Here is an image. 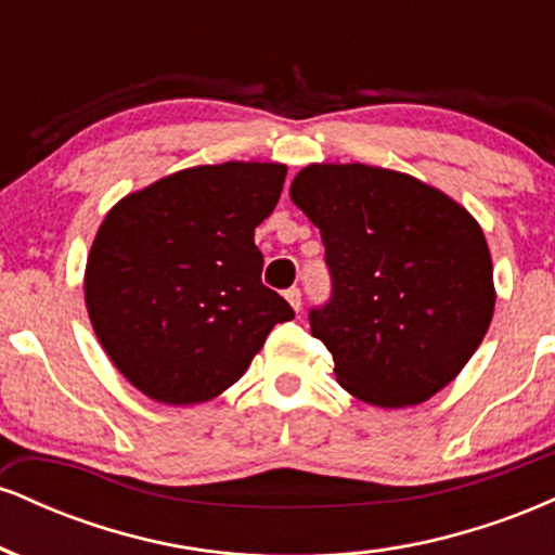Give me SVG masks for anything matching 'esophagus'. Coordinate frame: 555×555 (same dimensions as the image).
I'll return each mask as SVG.
<instances>
[{
  "mask_svg": "<svg viewBox=\"0 0 555 555\" xmlns=\"http://www.w3.org/2000/svg\"><path fill=\"white\" fill-rule=\"evenodd\" d=\"M284 297H286V302H289L295 310L302 308V292H299L297 286H289V289L284 292Z\"/></svg>",
  "mask_w": 555,
  "mask_h": 555,
  "instance_id": "1",
  "label": "esophagus"
}]
</instances>
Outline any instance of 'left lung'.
Listing matches in <instances>:
<instances>
[{
	"label": "left lung",
	"mask_w": 555,
	"mask_h": 555,
	"mask_svg": "<svg viewBox=\"0 0 555 555\" xmlns=\"http://www.w3.org/2000/svg\"><path fill=\"white\" fill-rule=\"evenodd\" d=\"M289 195L326 247L331 297L308 321L336 380L378 406L420 404L451 384L495 305L473 216L415 177L365 164H310Z\"/></svg>",
	"instance_id": "8db88e82"
}]
</instances>
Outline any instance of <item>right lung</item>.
I'll list each match as a JSON object with an SVG mask.
<instances>
[{"label":"right lung","instance_id":"obj_1","mask_svg":"<svg viewBox=\"0 0 555 555\" xmlns=\"http://www.w3.org/2000/svg\"><path fill=\"white\" fill-rule=\"evenodd\" d=\"M282 164L227 162L164 177L106 214L86 266L93 331L145 397L197 404L237 384L295 310L260 279L256 227Z\"/></svg>","mask_w":555,"mask_h":555}]
</instances>
